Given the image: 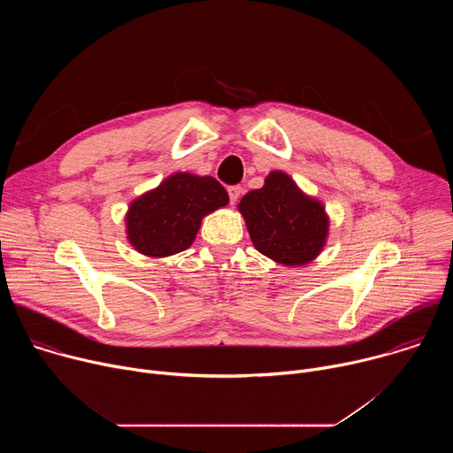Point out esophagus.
I'll use <instances>...</instances> for the list:
<instances>
[{
  "instance_id": "1",
  "label": "esophagus",
  "mask_w": 453,
  "mask_h": 453,
  "mask_svg": "<svg viewBox=\"0 0 453 453\" xmlns=\"http://www.w3.org/2000/svg\"><path fill=\"white\" fill-rule=\"evenodd\" d=\"M227 193H229V203H231V204H236V201H238V197H240V193H242V188H240V186H229V188H227Z\"/></svg>"
}]
</instances>
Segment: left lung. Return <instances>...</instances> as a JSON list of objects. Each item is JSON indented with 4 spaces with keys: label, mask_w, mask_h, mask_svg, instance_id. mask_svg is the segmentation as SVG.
I'll use <instances>...</instances> for the list:
<instances>
[{
    "label": "left lung",
    "mask_w": 453,
    "mask_h": 453,
    "mask_svg": "<svg viewBox=\"0 0 453 453\" xmlns=\"http://www.w3.org/2000/svg\"><path fill=\"white\" fill-rule=\"evenodd\" d=\"M250 240L283 265H304L325 245L328 217L283 172H271L264 188L245 193L238 204Z\"/></svg>",
    "instance_id": "1"
}]
</instances>
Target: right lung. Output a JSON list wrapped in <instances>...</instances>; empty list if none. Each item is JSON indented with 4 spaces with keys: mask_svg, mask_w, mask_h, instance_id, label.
Segmentation results:
<instances>
[{
    "mask_svg": "<svg viewBox=\"0 0 453 453\" xmlns=\"http://www.w3.org/2000/svg\"><path fill=\"white\" fill-rule=\"evenodd\" d=\"M227 201L217 179L175 173L128 208V240L147 256L180 252L196 240L203 217Z\"/></svg>",
    "mask_w": 453,
    "mask_h": 453,
    "instance_id": "right-lung-1",
    "label": "right lung"
}]
</instances>
